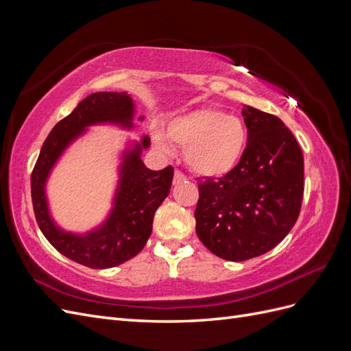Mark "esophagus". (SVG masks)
<instances>
[{
	"mask_svg": "<svg viewBox=\"0 0 351 351\" xmlns=\"http://www.w3.org/2000/svg\"><path fill=\"white\" fill-rule=\"evenodd\" d=\"M184 180H186V176H184V174H182L180 171H176V173H174V184L182 183V182H184Z\"/></svg>",
	"mask_w": 351,
	"mask_h": 351,
	"instance_id": "1",
	"label": "esophagus"
}]
</instances>
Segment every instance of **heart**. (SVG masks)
Here are the masks:
<instances>
[{
	"instance_id": "heart-1",
	"label": "heart",
	"mask_w": 351,
	"mask_h": 351,
	"mask_svg": "<svg viewBox=\"0 0 351 351\" xmlns=\"http://www.w3.org/2000/svg\"><path fill=\"white\" fill-rule=\"evenodd\" d=\"M152 139L158 149L171 152L173 146L184 149V162L200 177H224L240 162L246 151V124L234 114L217 108H197L173 117L165 134L155 130Z\"/></svg>"
}]
</instances>
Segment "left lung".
<instances>
[{
	"label": "left lung",
	"instance_id": "left-lung-1",
	"mask_svg": "<svg viewBox=\"0 0 351 351\" xmlns=\"http://www.w3.org/2000/svg\"><path fill=\"white\" fill-rule=\"evenodd\" d=\"M247 146L231 173L199 178L196 234L218 258L241 262L269 252L300 214L303 154L293 133L272 114L241 110Z\"/></svg>",
	"mask_w": 351,
	"mask_h": 351
}]
</instances>
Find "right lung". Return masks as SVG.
<instances>
[{"mask_svg":"<svg viewBox=\"0 0 351 351\" xmlns=\"http://www.w3.org/2000/svg\"><path fill=\"white\" fill-rule=\"evenodd\" d=\"M136 104L127 92L90 93L51 130L30 178L32 204L42 234L66 258L84 267L107 269L136 256L152 232L155 210L171 189L174 168L152 171L142 161L151 139L125 137L117 155L111 208L99 224L79 232L62 228L52 217L48 182L70 147L92 127L110 125L124 132L136 129ZM141 115L137 121H143Z\"/></svg>","mask_w":351,"mask_h":351,"instance_id":"right-lung-1","label":"right lung"}]
</instances>
